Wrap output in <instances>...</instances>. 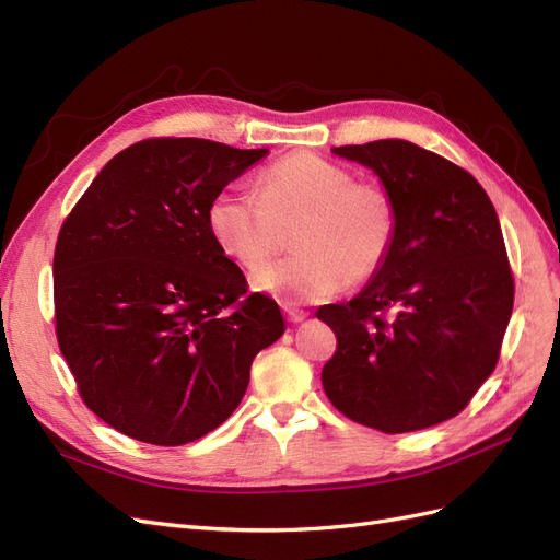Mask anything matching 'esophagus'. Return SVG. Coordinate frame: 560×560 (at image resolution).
Returning <instances> with one entry per match:
<instances>
[{"label": "esophagus", "mask_w": 560, "mask_h": 560, "mask_svg": "<svg viewBox=\"0 0 560 560\" xmlns=\"http://www.w3.org/2000/svg\"><path fill=\"white\" fill-rule=\"evenodd\" d=\"M282 311H284V317H287V322H303L308 317V313L306 311H301V308H296V306H292V303H284L282 306Z\"/></svg>", "instance_id": "obj_1"}]
</instances>
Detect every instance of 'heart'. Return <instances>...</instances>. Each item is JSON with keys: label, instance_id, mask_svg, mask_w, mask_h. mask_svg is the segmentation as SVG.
<instances>
[{"label": "heart", "instance_id": "heart-1", "mask_svg": "<svg viewBox=\"0 0 560 560\" xmlns=\"http://www.w3.org/2000/svg\"><path fill=\"white\" fill-rule=\"evenodd\" d=\"M208 224L219 249L247 270L273 257L296 225L299 254L254 273L252 287L287 303H317L376 273L393 247L397 214L381 186L354 182L315 154H292L266 167L257 191L219 194Z\"/></svg>", "mask_w": 560, "mask_h": 560}]
</instances>
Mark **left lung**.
<instances>
[{
  "mask_svg": "<svg viewBox=\"0 0 560 560\" xmlns=\"http://www.w3.org/2000/svg\"><path fill=\"white\" fill-rule=\"evenodd\" d=\"M331 151L378 175L397 229L364 290L317 311L338 341L322 385L360 425L387 434L439 425L493 374L512 317L514 278L498 212L467 171L413 142Z\"/></svg>",
  "mask_w": 560,
  "mask_h": 560,
  "instance_id": "left-lung-1",
  "label": "left lung"
}]
</instances>
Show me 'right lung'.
I'll return each instance as SVG.
<instances>
[{"label":"right lung","instance_id":"add662e5","mask_svg":"<svg viewBox=\"0 0 560 560\" xmlns=\"http://www.w3.org/2000/svg\"><path fill=\"white\" fill-rule=\"evenodd\" d=\"M268 149L142 140L79 198L54 257L56 334L81 399L138 442L182 446L241 404L284 334L273 299L214 243L208 210Z\"/></svg>","mask_w":560,"mask_h":560}]
</instances>
